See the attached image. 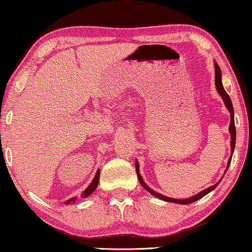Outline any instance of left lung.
Segmentation results:
<instances>
[{"mask_svg":"<svg viewBox=\"0 0 252 252\" xmlns=\"http://www.w3.org/2000/svg\"><path fill=\"white\" fill-rule=\"evenodd\" d=\"M215 73H216V76H215V80H216V89H217L218 94H220V97L222 98V100L225 102V106L227 107V109L231 113V123H229V133H231V158H228V163H227V168H226L225 172L227 171L229 164H231V160H232V155H233V152H234V148H235V136H236V131H235V125H234V109H233V105H232V100L231 98H229V95L227 94V92L225 91L224 87H222V83H221V72H220V68H219V66L217 65V63H215ZM136 171H137V176H138V180H139V183L141 184V186L144 187L145 189L148 190L152 195L157 196L158 198H161L163 201H166V202H172V203H178V204H189V203H193V202H195L197 200H200L201 197H203L204 195H207L208 193H210L211 190H214L216 187L218 186V184L220 183V180L217 184H215L214 186L209 187V189L202 190L196 195H194L192 197H189V198H185V200H178V198H171V197H168V196H164L162 195V194L155 192V190L151 189V187L147 186V184L144 182L143 177L140 176L139 173V164H138V161L136 160Z\"/></svg>","mask_w":252,"mask_h":252,"instance_id":"8db88e82","label":"left lung"}]
</instances>
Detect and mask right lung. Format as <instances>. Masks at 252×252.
Segmentation results:
<instances>
[{"label":"right lung","mask_w":252,"mask_h":252,"mask_svg":"<svg viewBox=\"0 0 252 252\" xmlns=\"http://www.w3.org/2000/svg\"><path fill=\"white\" fill-rule=\"evenodd\" d=\"M99 177H100V171H99V169H98V170H97V172H95V176H94V180H92V182L90 183V185L88 186L86 189H84V192H83L82 194H81V197L84 198V197L89 196L91 193H94V190L95 189H97V186H98V183H99ZM75 200H76V197H72V198H69L68 201L65 202V204L73 203V202H75Z\"/></svg>","instance_id":"add662e5"}]
</instances>
